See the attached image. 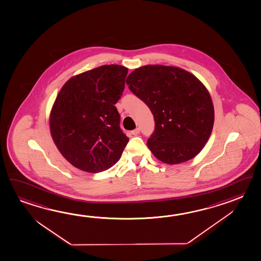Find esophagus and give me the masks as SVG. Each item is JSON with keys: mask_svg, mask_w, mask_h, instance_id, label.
<instances>
[{"mask_svg": "<svg viewBox=\"0 0 261 261\" xmlns=\"http://www.w3.org/2000/svg\"><path fill=\"white\" fill-rule=\"evenodd\" d=\"M140 132H141L140 128H136L135 129H133V132H132V134H133V135H137V134L140 133Z\"/></svg>", "mask_w": 261, "mask_h": 261, "instance_id": "34e87169", "label": "esophagus"}]
</instances>
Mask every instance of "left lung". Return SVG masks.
I'll list each match as a JSON object with an SVG mask.
<instances>
[{
  "label": "left lung",
  "instance_id": "8db88e82",
  "mask_svg": "<svg viewBox=\"0 0 261 261\" xmlns=\"http://www.w3.org/2000/svg\"><path fill=\"white\" fill-rule=\"evenodd\" d=\"M126 83L153 114L147 146L156 159L173 165L200 153L213 128L214 108L197 77L179 67L150 65L132 72Z\"/></svg>",
  "mask_w": 261,
  "mask_h": 261
}]
</instances>
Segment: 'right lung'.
Here are the masks:
<instances>
[{
  "label": "right lung",
  "instance_id": "obj_1",
  "mask_svg": "<svg viewBox=\"0 0 261 261\" xmlns=\"http://www.w3.org/2000/svg\"><path fill=\"white\" fill-rule=\"evenodd\" d=\"M128 68L106 65L73 77L62 87L51 109L50 128L69 163L97 173L118 162L128 138L115 105L122 95Z\"/></svg>",
  "mask_w": 261,
  "mask_h": 261
}]
</instances>
